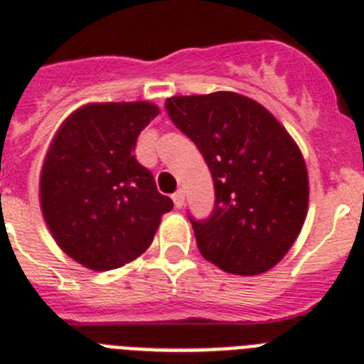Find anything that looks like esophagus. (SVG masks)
<instances>
[{"label": "esophagus", "instance_id": "esophagus-1", "mask_svg": "<svg viewBox=\"0 0 364 364\" xmlns=\"http://www.w3.org/2000/svg\"><path fill=\"white\" fill-rule=\"evenodd\" d=\"M184 200H186V195H184V191H182V189H178V191L173 195V202H175L176 209H180L182 205H184Z\"/></svg>", "mask_w": 364, "mask_h": 364}]
</instances>
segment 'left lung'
<instances>
[{
    "mask_svg": "<svg viewBox=\"0 0 364 364\" xmlns=\"http://www.w3.org/2000/svg\"><path fill=\"white\" fill-rule=\"evenodd\" d=\"M166 112L213 175L211 215H189L198 251L231 274L272 269L298 238L309 208V175L292 136L271 112L235 92L171 97Z\"/></svg>",
    "mask_w": 364,
    "mask_h": 364,
    "instance_id": "1",
    "label": "left lung"
}]
</instances>
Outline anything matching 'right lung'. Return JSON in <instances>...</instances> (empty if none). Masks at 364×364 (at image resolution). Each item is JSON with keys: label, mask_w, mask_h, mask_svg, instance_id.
<instances>
[{"label": "right lung", "mask_w": 364, "mask_h": 364, "mask_svg": "<svg viewBox=\"0 0 364 364\" xmlns=\"http://www.w3.org/2000/svg\"><path fill=\"white\" fill-rule=\"evenodd\" d=\"M151 102H101L73 112L53 136L39 178L41 211L59 247L92 271H112L151 245L173 209L136 162Z\"/></svg>", "instance_id": "1"}]
</instances>
